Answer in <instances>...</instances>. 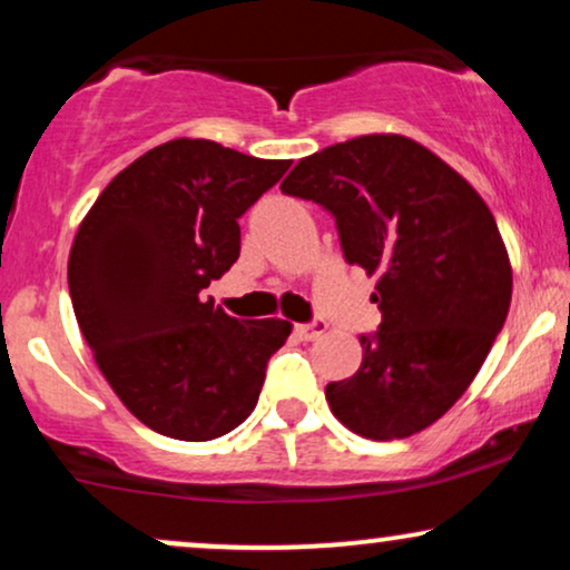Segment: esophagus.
I'll use <instances>...</instances> for the list:
<instances>
[{
  "label": "esophagus",
  "mask_w": 570,
  "mask_h": 570,
  "mask_svg": "<svg viewBox=\"0 0 570 570\" xmlns=\"http://www.w3.org/2000/svg\"><path fill=\"white\" fill-rule=\"evenodd\" d=\"M324 332H326L324 321H311V324H297V326H294V334H297V337L305 340V342L318 340Z\"/></svg>",
  "instance_id": "obj_1"
}]
</instances>
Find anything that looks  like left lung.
<instances>
[{"label": "left lung", "mask_w": 570, "mask_h": 570, "mask_svg": "<svg viewBox=\"0 0 570 570\" xmlns=\"http://www.w3.org/2000/svg\"><path fill=\"white\" fill-rule=\"evenodd\" d=\"M337 219L345 259L376 278L380 332L363 363L326 385L332 414L372 441L441 420L502 332L512 265L491 209L406 135H361L305 156L281 183Z\"/></svg>", "instance_id": "1"}]
</instances>
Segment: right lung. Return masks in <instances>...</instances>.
<instances>
[{
  "mask_svg": "<svg viewBox=\"0 0 570 570\" xmlns=\"http://www.w3.org/2000/svg\"><path fill=\"white\" fill-rule=\"evenodd\" d=\"M289 164L177 137L121 169L81 219L73 313L108 385L156 433L212 441L257 406L292 324L230 318L204 289L238 259V217Z\"/></svg>",
  "mask_w": 570,
  "mask_h": 570,
  "instance_id": "right-lung-1",
  "label": "right lung"
}]
</instances>
